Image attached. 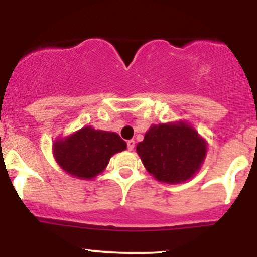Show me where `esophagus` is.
<instances>
[{
    "instance_id": "1",
    "label": "esophagus",
    "mask_w": 257,
    "mask_h": 257,
    "mask_svg": "<svg viewBox=\"0 0 257 257\" xmlns=\"http://www.w3.org/2000/svg\"><path fill=\"white\" fill-rule=\"evenodd\" d=\"M126 146H128V150L129 151H133V150H134V147H135V141L133 140H128L126 141Z\"/></svg>"
}]
</instances>
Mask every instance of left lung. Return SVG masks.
Segmentation results:
<instances>
[{
    "label": "left lung",
    "instance_id": "left-lung-1",
    "mask_svg": "<svg viewBox=\"0 0 257 257\" xmlns=\"http://www.w3.org/2000/svg\"><path fill=\"white\" fill-rule=\"evenodd\" d=\"M137 152L158 181L179 184L193 178L206 156V141L185 122L151 125Z\"/></svg>",
    "mask_w": 257,
    "mask_h": 257
}]
</instances>
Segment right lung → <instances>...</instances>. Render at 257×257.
<instances>
[{
  "instance_id": "1",
  "label": "right lung",
  "mask_w": 257,
  "mask_h": 257,
  "mask_svg": "<svg viewBox=\"0 0 257 257\" xmlns=\"http://www.w3.org/2000/svg\"><path fill=\"white\" fill-rule=\"evenodd\" d=\"M125 149L126 143L117 133L83 126L69 137L57 139L53 155L67 174L90 180L104 172L114 153Z\"/></svg>"
}]
</instances>
